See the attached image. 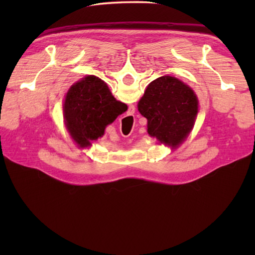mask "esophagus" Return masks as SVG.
<instances>
[{"mask_svg":"<svg viewBox=\"0 0 255 255\" xmlns=\"http://www.w3.org/2000/svg\"><path fill=\"white\" fill-rule=\"evenodd\" d=\"M129 110H132V111H134L135 109H133V106H132V107H129Z\"/></svg>","mask_w":255,"mask_h":255,"instance_id":"esophagus-1","label":"esophagus"}]
</instances>
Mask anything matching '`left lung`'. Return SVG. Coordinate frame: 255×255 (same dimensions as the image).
Listing matches in <instances>:
<instances>
[{"instance_id": "obj_1", "label": "left lung", "mask_w": 255, "mask_h": 255, "mask_svg": "<svg viewBox=\"0 0 255 255\" xmlns=\"http://www.w3.org/2000/svg\"><path fill=\"white\" fill-rule=\"evenodd\" d=\"M138 111L148 119L149 135L175 148L194 126L198 100L187 85L166 75L149 84L138 102Z\"/></svg>"}]
</instances>
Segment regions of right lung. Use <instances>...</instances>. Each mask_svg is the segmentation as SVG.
Listing matches in <instances>:
<instances>
[{"label":"right lung","mask_w":255,"mask_h":255,"mask_svg":"<svg viewBox=\"0 0 255 255\" xmlns=\"http://www.w3.org/2000/svg\"><path fill=\"white\" fill-rule=\"evenodd\" d=\"M125 112L126 104L117 101L107 85L94 75L74 84L64 104L67 128L80 146L101 137L105 127Z\"/></svg>","instance_id":"right-lung-1"}]
</instances>
